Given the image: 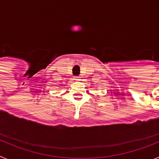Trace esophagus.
I'll return each instance as SVG.
<instances>
[{"label":"esophagus","instance_id":"1","mask_svg":"<svg viewBox=\"0 0 159 159\" xmlns=\"http://www.w3.org/2000/svg\"><path fill=\"white\" fill-rule=\"evenodd\" d=\"M74 80H75V81L80 80V76H75V77H74Z\"/></svg>","mask_w":159,"mask_h":159}]
</instances>
